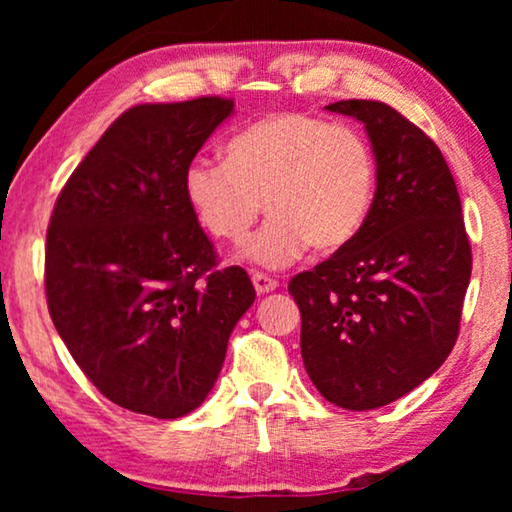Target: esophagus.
Here are the masks:
<instances>
[{
    "label": "esophagus",
    "mask_w": 512,
    "mask_h": 512,
    "mask_svg": "<svg viewBox=\"0 0 512 512\" xmlns=\"http://www.w3.org/2000/svg\"><path fill=\"white\" fill-rule=\"evenodd\" d=\"M251 282H254V286H256V293H270V291H275L277 286H279V282L277 279H272V277H268V275H263V272H254V275H251Z\"/></svg>",
    "instance_id": "obj_1"
}]
</instances>
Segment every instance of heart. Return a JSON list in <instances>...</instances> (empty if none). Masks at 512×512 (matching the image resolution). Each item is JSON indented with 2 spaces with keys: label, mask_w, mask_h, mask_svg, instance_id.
Here are the masks:
<instances>
[{
  "label": "heart",
  "mask_w": 512,
  "mask_h": 512,
  "mask_svg": "<svg viewBox=\"0 0 512 512\" xmlns=\"http://www.w3.org/2000/svg\"><path fill=\"white\" fill-rule=\"evenodd\" d=\"M375 193L377 158L368 139L300 111L261 118L230 139L228 158H193L184 170L186 202L219 240L242 242L268 207L270 219L242 258L270 270L296 263L312 244L338 251L354 242Z\"/></svg>",
  "instance_id": "heart-1"
}]
</instances>
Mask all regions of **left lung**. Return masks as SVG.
<instances>
[{
    "label": "left lung",
    "mask_w": 512,
    "mask_h": 512,
    "mask_svg": "<svg viewBox=\"0 0 512 512\" xmlns=\"http://www.w3.org/2000/svg\"><path fill=\"white\" fill-rule=\"evenodd\" d=\"M326 109L366 125L377 193L359 237L293 277L289 293L319 394L345 410H373L419 387L450 356L471 244L457 184L431 137L384 102Z\"/></svg>",
    "instance_id": "1"
}]
</instances>
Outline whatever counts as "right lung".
I'll return each mask as SVG.
<instances>
[{
  "mask_svg": "<svg viewBox=\"0 0 512 512\" xmlns=\"http://www.w3.org/2000/svg\"><path fill=\"white\" fill-rule=\"evenodd\" d=\"M233 100L137 104L109 125L55 202L48 312L90 382L125 410L193 412L256 291L216 251L184 195V170Z\"/></svg>",
  "mask_w": 512,
  "mask_h": 512,
  "instance_id": "add662e5",
  "label": "right lung"
}]
</instances>
